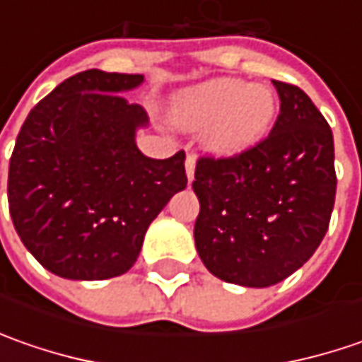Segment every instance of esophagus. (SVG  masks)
Wrapping results in <instances>:
<instances>
[{"mask_svg":"<svg viewBox=\"0 0 362 362\" xmlns=\"http://www.w3.org/2000/svg\"><path fill=\"white\" fill-rule=\"evenodd\" d=\"M185 173H187L189 181H193V175H195V155H187V159H185Z\"/></svg>","mask_w":362,"mask_h":362,"instance_id":"1","label":"esophagus"}]
</instances>
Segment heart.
Here are the masks:
<instances>
[{
    "label": "heart",
    "mask_w": 362,
    "mask_h": 362,
    "mask_svg": "<svg viewBox=\"0 0 362 362\" xmlns=\"http://www.w3.org/2000/svg\"><path fill=\"white\" fill-rule=\"evenodd\" d=\"M278 100L266 86L217 78L175 98L173 120L185 129L209 127L207 141L219 153L235 155L256 146L276 120Z\"/></svg>",
    "instance_id": "1"
}]
</instances>
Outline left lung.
<instances>
[{
	"label": "left lung",
	"instance_id": "obj_1",
	"mask_svg": "<svg viewBox=\"0 0 362 362\" xmlns=\"http://www.w3.org/2000/svg\"><path fill=\"white\" fill-rule=\"evenodd\" d=\"M280 115L268 136L231 157L197 159L195 247L223 282L266 288L304 266L330 223L334 141L298 86L272 80Z\"/></svg>",
	"mask_w": 362,
	"mask_h": 362
}]
</instances>
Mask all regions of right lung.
Instances as JSON below:
<instances>
[{
	"label": "right lung",
	"instance_id": "add662e5",
	"mask_svg": "<svg viewBox=\"0 0 362 362\" xmlns=\"http://www.w3.org/2000/svg\"><path fill=\"white\" fill-rule=\"evenodd\" d=\"M145 78L86 70L30 110L9 159L7 203L30 254L68 280H106L136 262L146 228L187 187L185 153L145 157L143 106L119 92Z\"/></svg>",
	"mask_w": 362,
	"mask_h": 362
}]
</instances>
